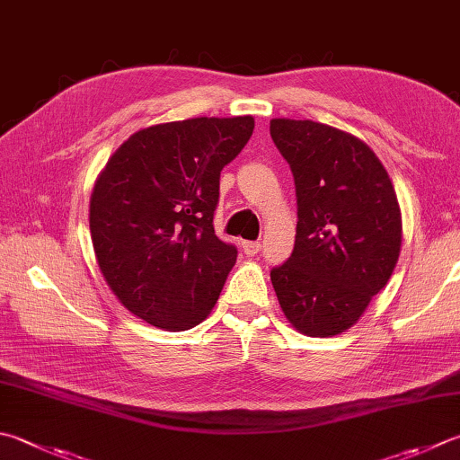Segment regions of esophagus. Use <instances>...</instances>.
Instances as JSON below:
<instances>
[{"label": "esophagus", "instance_id": "obj_1", "mask_svg": "<svg viewBox=\"0 0 460 460\" xmlns=\"http://www.w3.org/2000/svg\"><path fill=\"white\" fill-rule=\"evenodd\" d=\"M260 248H262V244H260L258 240H246L242 242V250H244L246 256H256L260 252Z\"/></svg>", "mask_w": 460, "mask_h": 460}]
</instances>
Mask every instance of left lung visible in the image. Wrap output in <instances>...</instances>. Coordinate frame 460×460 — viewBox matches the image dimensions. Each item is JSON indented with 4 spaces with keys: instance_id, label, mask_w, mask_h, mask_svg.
<instances>
[{
    "instance_id": "left-lung-1",
    "label": "left lung",
    "mask_w": 460,
    "mask_h": 460,
    "mask_svg": "<svg viewBox=\"0 0 460 460\" xmlns=\"http://www.w3.org/2000/svg\"><path fill=\"white\" fill-rule=\"evenodd\" d=\"M270 136L290 164L298 224L290 258L270 280L284 316L306 336H334L385 288L401 254L402 220L376 154L312 119L276 118Z\"/></svg>"
}]
</instances>
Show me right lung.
Wrapping results in <instances>:
<instances>
[{
	"label": "right lung",
	"mask_w": 460,
	"mask_h": 460,
	"mask_svg": "<svg viewBox=\"0 0 460 460\" xmlns=\"http://www.w3.org/2000/svg\"><path fill=\"white\" fill-rule=\"evenodd\" d=\"M252 116L140 129L95 181L90 232L118 300L152 326L188 331L210 314L236 246L214 232L220 172L248 144Z\"/></svg>",
	"instance_id": "add662e5"
}]
</instances>
